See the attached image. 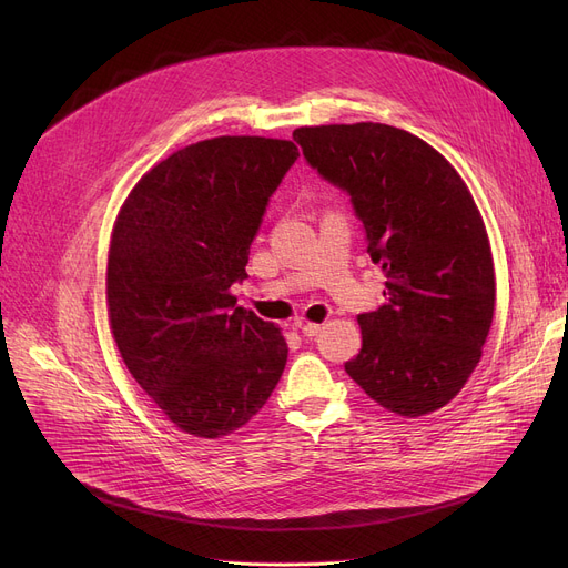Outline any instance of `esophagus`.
<instances>
[{"label": "esophagus", "mask_w": 568, "mask_h": 568, "mask_svg": "<svg viewBox=\"0 0 568 568\" xmlns=\"http://www.w3.org/2000/svg\"><path fill=\"white\" fill-rule=\"evenodd\" d=\"M300 329H302V334L304 336H308V338H313V336H317L324 326L322 324H313V322H306V324H300Z\"/></svg>", "instance_id": "34e87169"}]
</instances>
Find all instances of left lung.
I'll return each mask as SVG.
<instances>
[{
  "label": "left lung",
  "instance_id": "8db88e82",
  "mask_svg": "<svg viewBox=\"0 0 568 568\" xmlns=\"http://www.w3.org/2000/svg\"><path fill=\"white\" fill-rule=\"evenodd\" d=\"M304 159L349 195L386 302L359 315L347 375L382 407L422 416L449 403L481 359L495 311L488 234L460 174L430 144L386 124L292 133Z\"/></svg>",
  "mask_w": 568,
  "mask_h": 568
}]
</instances>
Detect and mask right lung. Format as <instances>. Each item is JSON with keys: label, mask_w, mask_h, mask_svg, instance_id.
I'll return each mask as SVG.
<instances>
[{"label": "right lung", "mask_w": 568, "mask_h": 568, "mask_svg": "<svg viewBox=\"0 0 568 568\" xmlns=\"http://www.w3.org/2000/svg\"><path fill=\"white\" fill-rule=\"evenodd\" d=\"M296 156L290 140L195 142L149 170L114 223V343L146 396L195 437L248 424L283 375L281 329L236 306L230 287L248 278V248Z\"/></svg>", "instance_id": "obj_1"}]
</instances>
